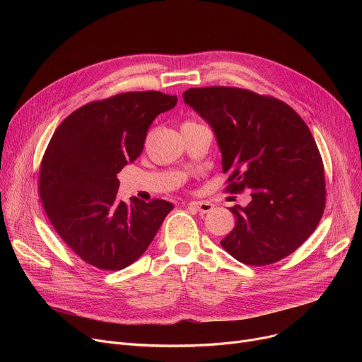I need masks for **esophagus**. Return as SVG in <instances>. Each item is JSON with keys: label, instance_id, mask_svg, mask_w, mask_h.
I'll list each match as a JSON object with an SVG mask.
<instances>
[{"label": "esophagus", "instance_id": "34e87169", "mask_svg": "<svg viewBox=\"0 0 362 362\" xmlns=\"http://www.w3.org/2000/svg\"><path fill=\"white\" fill-rule=\"evenodd\" d=\"M187 206L195 208V210L201 214H206V213H211L214 210V204L208 202V201H192L189 202Z\"/></svg>", "mask_w": 362, "mask_h": 362}]
</instances>
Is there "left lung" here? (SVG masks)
<instances>
[{"instance_id":"left-lung-1","label":"left lung","mask_w":362,"mask_h":362,"mask_svg":"<svg viewBox=\"0 0 362 362\" xmlns=\"http://www.w3.org/2000/svg\"><path fill=\"white\" fill-rule=\"evenodd\" d=\"M183 98L216 133L226 191L252 189L248 205L230 208L236 224L223 248L257 267L291 255L326 208L325 165L305 122L286 103L242 88H191Z\"/></svg>"}]
</instances>
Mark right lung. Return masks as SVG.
I'll return each instance as SVG.
<instances>
[{
  "instance_id": "right-lung-1",
  "label": "right lung",
  "mask_w": 362,
  "mask_h": 362,
  "mask_svg": "<svg viewBox=\"0 0 362 362\" xmlns=\"http://www.w3.org/2000/svg\"><path fill=\"white\" fill-rule=\"evenodd\" d=\"M176 103V95L158 90L123 92L88 103L55 129L37 191L54 230L86 264L126 269L173 210L164 199H119L117 173L141 156L148 127Z\"/></svg>"
}]
</instances>
